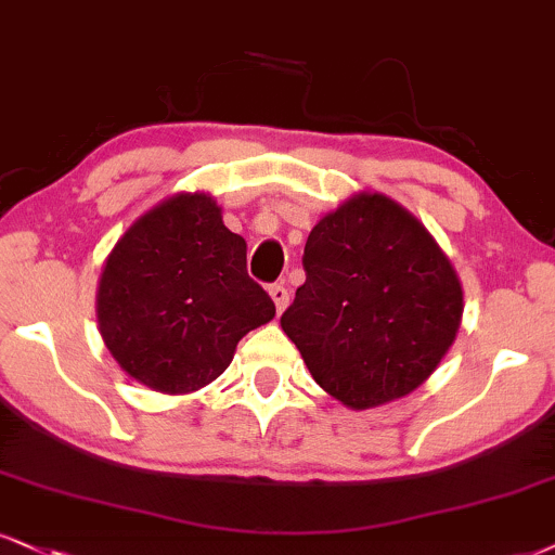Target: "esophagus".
I'll list each match as a JSON object with an SVG mask.
<instances>
[{
  "mask_svg": "<svg viewBox=\"0 0 555 555\" xmlns=\"http://www.w3.org/2000/svg\"><path fill=\"white\" fill-rule=\"evenodd\" d=\"M270 296H272V300H275V309H278V313L283 311L285 306H288V300H291V293H288V288H285L283 283L270 285Z\"/></svg>",
  "mask_w": 555,
  "mask_h": 555,
  "instance_id": "obj_1",
  "label": "esophagus"
}]
</instances>
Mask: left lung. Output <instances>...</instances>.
I'll return each instance as SVG.
<instances>
[{
  "label": "left lung",
  "mask_w": 555,
  "mask_h": 555,
  "mask_svg": "<svg viewBox=\"0 0 555 555\" xmlns=\"http://www.w3.org/2000/svg\"><path fill=\"white\" fill-rule=\"evenodd\" d=\"M306 283L280 317L313 380L350 409L406 396L453 345L463 313L455 270L412 214L354 195L313 225Z\"/></svg>",
  "instance_id": "1"
}]
</instances>
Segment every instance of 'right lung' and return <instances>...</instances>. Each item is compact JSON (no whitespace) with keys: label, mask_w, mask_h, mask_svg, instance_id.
I'll use <instances>...</instances> for the list:
<instances>
[{"label":"right lung","mask_w":555,"mask_h":555,"mask_svg":"<svg viewBox=\"0 0 555 555\" xmlns=\"http://www.w3.org/2000/svg\"><path fill=\"white\" fill-rule=\"evenodd\" d=\"M275 317L246 272V244L208 195H175L141 216L107 257L100 332L120 367L162 393L216 380L238 339Z\"/></svg>","instance_id":"add662e5"}]
</instances>
